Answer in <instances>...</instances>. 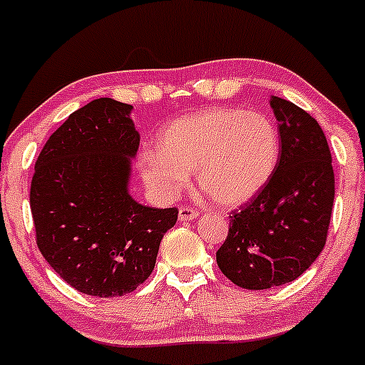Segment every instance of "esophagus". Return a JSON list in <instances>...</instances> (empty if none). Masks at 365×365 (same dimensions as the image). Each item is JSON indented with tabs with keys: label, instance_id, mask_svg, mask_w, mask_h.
I'll return each instance as SVG.
<instances>
[{
	"label": "esophagus",
	"instance_id": "obj_1",
	"mask_svg": "<svg viewBox=\"0 0 365 365\" xmlns=\"http://www.w3.org/2000/svg\"><path fill=\"white\" fill-rule=\"evenodd\" d=\"M198 217V210L193 207H181L179 210V221H191V219Z\"/></svg>",
	"mask_w": 365,
	"mask_h": 365
}]
</instances>
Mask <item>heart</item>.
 Masks as SVG:
<instances>
[{"mask_svg": "<svg viewBox=\"0 0 365 365\" xmlns=\"http://www.w3.org/2000/svg\"><path fill=\"white\" fill-rule=\"evenodd\" d=\"M144 153L140 175L160 200L186 187L187 172L221 207H240L261 193L280 160L277 125L262 113L209 108L170 121Z\"/></svg>", "mask_w": 365, "mask_h": 365, "instance_id": "heart-1", "label": "heart"}]
</instances>
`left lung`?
Here are the masks:
<instances>
[{"mask_svg":"<svg viewBox=\"0 0 365 365\" xmlns=\"http://www.w3.org/2000/svg\"><path fill=\"white\" fill-rule=\"evenodd\" d=\"M280 160L264 190L230 217L217 266L249 291L303 275L322 252L334 203V170L324 130L304 109L269 97Z\"/></svg>","mask_w":365,"mask_h":365,"instance_id":"left-lung-1","label":"left lung"}]
</instances>
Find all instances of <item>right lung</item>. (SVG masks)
I'll use <instances>...</instances> for the list:
<instances>
[{
	"label": "right lung",
	"instance_id": "add662e5",
	"mask_svg": "<svg viewBox=\"0 0 365 365\" xmlns=\"http://www.w3.org/2000/svg\"><path fill=\"white\" fill-rule=\"evenodd\" d=\"M130 104L92 101L50 135L31 181L36 244L78 292L115 297L135 291L155 268L178 209H155L128 193L140 135Z\"/></svg>",
	"mask_w": 365,
	"mask_h": 365
}]
</instances>
